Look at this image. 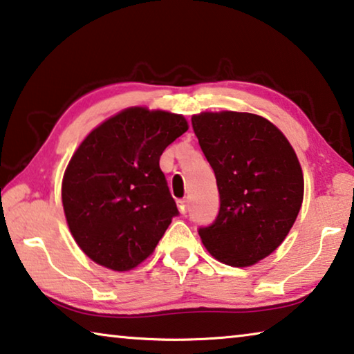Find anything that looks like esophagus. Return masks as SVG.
<instances>
[{
    "label": "esophagus",
    "instance_id": "1",
    "mask_svg": "<svg viewBox=\"0 0 354 354\" xmlns=\"http://www.w3.org/2000/svg\"><path fill=\"white\" fill-rule=\"evenodd\" d=\"M178 207H179V212H181V214H187V201L186 200H179Z\"/></svg>",
    "mask_w": 354,
    "mask_h": 354
}]
</instances>
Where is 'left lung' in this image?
I'll return each mask as SVG.
<instances>
[{"instance_id":"1","label":"left lung","mask_w":354,"mask_h":354,"mask_svg":"<svg viewBox=\"0 0 354 354\" xmlns=\"http://www.w3.org/2000/svg\"><path fill=\"white\" fill-rule=\"evenodd\" d=\"M214 170L221 207L200 227L205 248L230 266H250L272 254L298 217L304 178L288 140L265 118L238 111L192 116Z\"/></svg>"}]
</instances>
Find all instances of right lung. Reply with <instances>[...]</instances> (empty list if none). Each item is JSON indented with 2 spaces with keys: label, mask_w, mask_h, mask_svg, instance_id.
I'll list each match as a JSON object with an SVG mask.
<instances>
[{
  "label": "right lung",
  "mask_w": 354,
  "mask_h": 354,
  "mask_svg": "<svg viewBox=\"0 0 354 354\" xmlns=\"http://www.w3.org/2000/svg\"><path fill=\"white\" fill-rule=\"evenodd\" d=\"M186 131L181 115L133 106L83 140L61 197L72 236L93 261L129 271L153 254L179 214L159 159Z\"/></svg>",
  "instance_id": "1"
}]
</instances>
